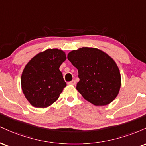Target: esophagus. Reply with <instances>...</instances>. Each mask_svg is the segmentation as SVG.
I'll return each mask as SVG.
<instances>
[{"label":"esophagus","mask_w":146,"mask_h":146,"mask_svg":"<svg viewBox=\"0 0 146 146\" xmlns=\"http://www.w3.org/2000/svg\"><path fill=\"white\" fill-rule=\"evenodd\" d=\"M68 84L71 85V86H74V85L76 84V81H75L74 80H73V81L68 82Z\"/></svg>","instance_id":"obj_1"}]
</instances>
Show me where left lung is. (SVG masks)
Masks as SVG:
<instances>
[{
    "label": "left lung",
    "mask_w": 146,
    "mask_h": 146,
    "mask_svg": "<svg viewBox=\"0 0 146 146\" xmlns=\"http://www.w3.org/2000/svg\"><path fill=\"white\" fill-rule=\"evenodd\" d=\"M68 58L78 70L76 90L96 106L115 99L121 86L120 70L110 56L99 49L83 47L69 52Z\"/></svg>",
    "instance_id": "obj_1"
}]
</instances>
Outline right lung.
Listing matches in <instances>:
<instances>
[{
    "mask_svg": "<svg viewBox=\"0 0 146 146\" xmlns=\"http://www.w3.org/2000/svg\"><path fill=\"white\" fill-rule=\"evenodd\" d=\"M66 54L58 49H47L34 56L25 65L21 75V88L29 103L45 108L59 97L66 83L60 71Z\"/></svg>",
    "mask_w": 146,
    "mask_h": 146,
    "instance_id": "1",
    "label": "right lung"
}]
</instances>
